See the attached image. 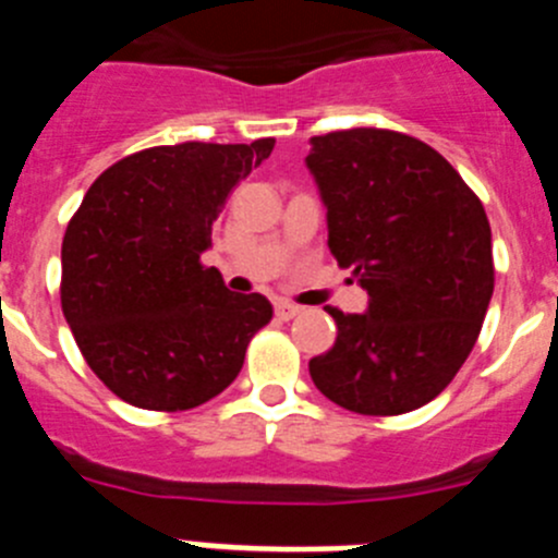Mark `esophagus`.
<instances>
[{"label": "esophagus", "instance_id": "1", "mask_svg": "<svg viewBox=\"0 0 558 558\" xmlns=\"http://www.w3.org/2000/svg\"><path fill=\"white\" fill-rule=\"evenodd\" d=\"M299 313H302V307H299V304L276 302V315H279V318H284V322H288V318H295Z\"/></svg>", "mask_w": 558, "mask_h": 558}]
</instances>
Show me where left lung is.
<instances>
[{"mask_svg":"<svg viewBox=\"0 0 558 558\" xmlns=\"http://www.w3.org/2000/svg\"><path fill=\"white\" fill-rule=\"evenodd\" d=\"M304 161L327 206L329 251L368 293L366 313L327 307L338 338L310 360V377L347 411H416L450 386L489 310L483 204L441 153L397 131L313 136Z\"/></svg>","mask_w":558,"mask_h":558,"instance_id":"left-lung-1","label":"left lung"}]
</instances>
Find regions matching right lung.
Listing matches in <instances>:
<instances>
[{
  "instance_id": "add662e5",
  "label": "right lung",
  "mask_w": 558,
  "mask_h": 558,
  "mask_svg": "<svg viewBox=\"0 0 558 558\" xmlns=\"http://www.w3.org/2000/svg\"><path fill=\"white\" fill-rule=\"evenodd\" d=\"M274 140L150 147L108 167L61 248V307L92 372L128 405L190 411L234 383L274 307L204 268L229 192Z\"/></svg>"
}]
</instances>
